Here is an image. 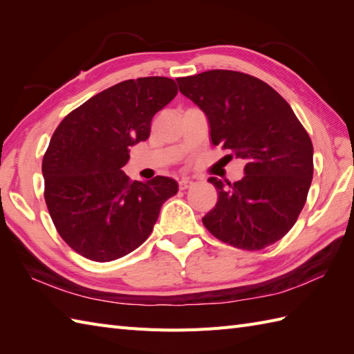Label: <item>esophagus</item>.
I'll return each mask as SVG.
<instances>
[{
	"mask_svg": "<svg viewBox=\"0 0 354 354\" xmlns=\"http://www.w3.org/2000/svg\"><path fill=\"white\" fill-rule=\"evenodd\" d=\"M192 185H193V183L190 181V179H181V181H179V190H187V189H190Z\"/></svg>",
	"mask_w": 354,
	"mask_h": 354,
	"instance_id": "obj_1",
	"label": "esophagus"
}]
</instances>
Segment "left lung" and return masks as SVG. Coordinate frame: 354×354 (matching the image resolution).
Listing matches in <instances>:
<instances>
[{
    "label": "left lung",
    "mask_w": 354,
    "mask_h": 354,
    "mask_svg": "<svg viewBox=\"0 0 354 354\" xmlns=\"http://www.w3.org/2000/svg\"><path fill=\"white\" fill-rule=\"evenodd\" d=\"M179 91L205 112L214 146L243 160L236 183L209 178L217 204L202 223L221 242L260 251L295 225L313 176V146L290 104L250 74L212 70L178 77Z\"/></svg>",
    "instance_id": "1"
}]
</instances>
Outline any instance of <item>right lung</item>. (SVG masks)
<instances>
[{
	"label": "right lung",
	"instance_id": "right-lung-1",
	"mask_svg": "<svg viewBox=\"0 0 354 354\" xmlns=\"http://www.w3.org/2000/svg\"><path fill=\"white\" fill-rule=\"evenodd\" d=\"M176 94L169 77L120 82L71 111L53 133L42 160L45 204L59 236L85 259L112 261L137 250L178 193L175 179L131 181L122 170Z\"/></svg>",
	"mask_w": 354,
	"mask_h": 354
}]
</instances>
